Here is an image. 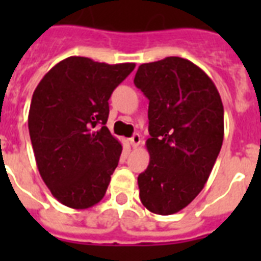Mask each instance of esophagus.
<instances>
[{
  "label": "esophagus",
  "mask_w": 261,
  "mask_h": 261,
  "mask_svg": "<svg viewBox=\"0 0 261 261\" xmlns=\"http://www.w3.org/2000/svg\"><path fill=\"white\" fill-rule=\"evenodd\" d=\"M142 142V138H141V135L139 134H134L133 137L130 138V145L133 147H138L139 146V143Z\"/></svg>",
  "instance_id": "1"
}]
</instances>
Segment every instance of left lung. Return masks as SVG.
Here are the masks:
<instances>
[{
  "label": "left lung",
  "instance_id": "left-lung-1",
  "mask_svg": "<svg viewBox=\"0 0 261 261\" xmlns=\"http://www.w3.org/2000/svg\"><path fill=\"white\" fill-rule=\"evenodd\" d=\"M134 84L149 98L150 163L138 176L139 198L154 214H174L198 196L217 161L222 100L200 67L178 57L141 65Z\"/></svg>",
  "mask_w": 261,
  "mask_h": 261
}]
</instances>
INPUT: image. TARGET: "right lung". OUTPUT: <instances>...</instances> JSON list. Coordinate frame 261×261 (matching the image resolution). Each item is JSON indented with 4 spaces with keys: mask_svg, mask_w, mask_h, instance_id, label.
Here are the masks:
<instances>
[{
    "mask_svg": "<svg viewBox=\"0 0 261 261\" xmlns=\"http://www.w3.org/2000/svg\"><path fill=\"white\" fill-rule=\"evenodd\" d=\"M134 67L69 57L35 89L28 115L35 160L43 181L65 206L83 210L104 198L122 153L106 126L108 100Z\"/></svg>",
    "mask_w": 261,
    "mask_h": 261,
    "instance_id": "add662e5",
    "label": "right lung"
}]
</instances>
